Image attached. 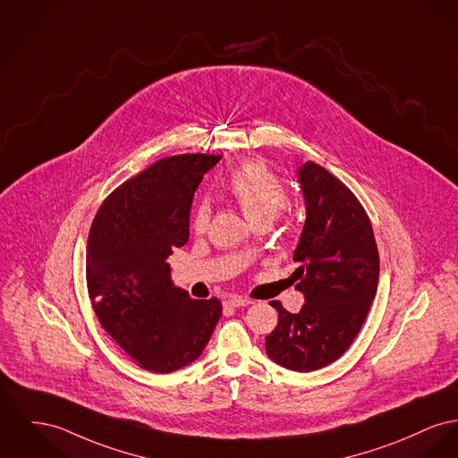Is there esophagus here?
I'll return each mask as SVG.
<instances>
[{
    "label": "esophagus",
    "mask_w": 458,
    "mask_h": 458,
    "mask_svg": "<svg viewBox=\"0 0 458 458\" xmlns=\"http://www.w3.org/2000/svg\"><path fill=\"white\" fill-rule=\"evenodd\" d=\"M223 304H225V308H242V306L252 304V301H250V299H245V297L233 296L230 297V299H226Z\"/></svg>",
    "instance_id": "1"
}]
</instances>
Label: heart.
<instances>
[{"label": "heart", "mask_w": 458, "mask_h": 458, "mask_svg": "<svg viewBox=\"0 0 458 458\" xmlns=\"http://www.w3.org/2000/svg\"><path fill=\"white\" fill-rule=\"evenodd\" d=\"M228 195L254 225H269L287 206V190L282 180L263 162L242 164L226 183ZM209 223V204L199 202L191 213V228L204 232Z\"/></svg>", "instance_id": "1"}]
</instances>
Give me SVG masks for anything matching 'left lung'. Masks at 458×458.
<instances>
[{
  "instance_id": "obj_1",
  "label": "left lung",
  "mask_w": 458,
  "mask_h": 458,
  "mask_svg": "<svg viewBox=\"0 0 458 458\" xmlns=\"http://www.w3.org/2000/svg\"><path fill=\"white\" fill-rule=\"evenodd\" d=\"M306 219L291 275L304 296L299 313L273 301L278 323L267 335L269 358L313 372L348 350L367 318L378 284V252L363 206L341 180L315 162L297 169Z\"/></svg>"
}]
</instances>
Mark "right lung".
Wrapping results in <instances>:
<instances>
[{
  "mask_svg": "<svg viewBox=\"0 0 458 458\" xmlns=\"http://www.w3.org/2000/svg\"><path fill=\"white\" fill-rule=\"evenodd\" d=\"M219 159H161L114 190L93 219L86 250L93 310L145 370L169 374L193 363L221 317L219 299H191L173 284L167 263L189 241L193 193Z\"/></svg>",
  "mask_w": 458,
  "mask_h": 458,
  "instance_id": "1",
  "label": "right lung"
}]
</instances>
